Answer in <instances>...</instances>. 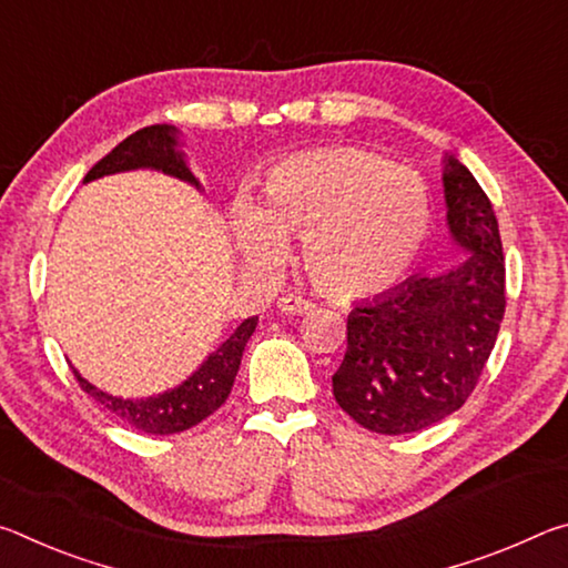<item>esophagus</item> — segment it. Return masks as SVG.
<instances>
[{
  "mask_svg": "<svg viewBox=\"0 0 568 568\" xmlns=\"http://www.w3.org/2000/svg\"><path fill=\"white\" fill-rule=\"evenodd\" d=\"M277 307H281L283 313H295V315H303V313H311L315 303L307 301V297L301 295H283L281 301H277Z\"/></svg>",
  "mask_w": 568,
  "mask_h": 568,
  "instance_id": "1",
  "label": "esophagus"
}]
</instances>
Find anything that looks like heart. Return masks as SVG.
I'll return each mask as SVG.
<instances>
[{
	"mask_svg": "<svg viewBox=\"0 0 568 568\" xmlns=\"http://www.w3.org/2000/svg\"><path fill=\"white\" fill-rule=\"evenodd\" d=\"M430 192L418 172L358 148H328L271 168L261 205L235 207V233L253 261L303 240V265L323 293L371 297L396 285L430 233Z\"/></svg>",
	"mask_w": 568,
	"mask_h": 568,
	"instance_id": "b5f03b06",
	"label": "heart"
}]
</instances>
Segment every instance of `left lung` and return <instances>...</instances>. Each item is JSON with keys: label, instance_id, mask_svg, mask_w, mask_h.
Returning a JSON list of instances; mask_svg holds the SVG:
<instances>
[{"label": "left lung", "instance_id": "left-lung-1", "mask_svg": "<svg viewBox=\"0 0 568 568\" xmlns=\"http://www.w3.org/2000/svg\"><path fill=\"white\" fill-rule=\"evenodd\" d=\"M448 227L468 257L446 273L416 275L355 305L333 396L363 428L416 434L474 393L506 313V261L491 200L450 158Z\"/></svg>", "mask_w": 568, "mask_h": 568}]
</instances>
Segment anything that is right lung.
<instances>
[{
  "label": "right lung",
  "mask_w": 568,
  "mask_h": 568,
  "mask_svg": "<svg viewBox=\"0 0 568 568\" xmlns=\"http://www.w3.org/2000/svg\"><path fill=\"white\" fill-rule=\"evenodd\" d=\"M134 168H155L168 172V175H175L197 185V180L192 178L185 160H182L180 152H175V128H168V124H150V128H142L130 134L128 140H122L108 158H102L84 175V182ZM255 325L257 318H247L240 323L237 331L182 386L170 393H162L158 398H114L94 388L74 368L72 373L84 393H90L102 408H108L114 418L124 420L128 426L152 436L180 434V430H187L197 426V423H203L207 416H213L227 400L237 376L240 358H243V351L250 335L255 331Z\"/></svg>",
  "instance_id": "obj_1"
}]
</instances>
